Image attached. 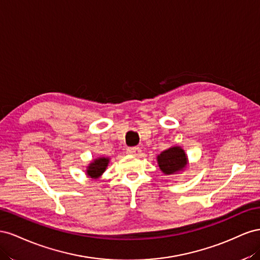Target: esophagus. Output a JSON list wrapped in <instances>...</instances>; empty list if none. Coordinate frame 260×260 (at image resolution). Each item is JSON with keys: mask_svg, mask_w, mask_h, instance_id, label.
<instances>
[{"mask_svg": "<svg viewBox=\"0 0 260 260\" xmlns=\"http://www.w3.org/2000/svg\"><path fill=\"white\" fill-rule=\"evenodd\" d=\"M127 153L132 154V155H139L140 152H142V150H140V148L138 146H135V147H128L127 148Z\"/></svg>", "mask_w": 260, "mask_h": 260, "instance_id": "34e87169", "label": "esophagus"}]
</instances>
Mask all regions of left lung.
<instances>
[{"instance_id": "8db88e82", "label": "left lung", "mask_w": 260, "mask_h": 260, "mask_svg": "<svg viewBox=\"0 0 260 260\" xmlns=\"http://www.w3.org/2000/svg\"><path fill=\"white\" fill-rule=\"evenodd\" d=\"M161 171L167 175H173L184 171L187 167V155L181 147L175 146L162 151L157 157Z\"/></svg>"}]
</instances>
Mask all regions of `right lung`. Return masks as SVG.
I'll return each instance as SVG.
<instances>
[{"label": "right lung", "instance_id": "add662e5", "mask_svg": "<svg viewBox=\"0 0 260 260\" xmlns=\"http://www.w3.org/2000/svg\"><path fill=\"white\" fill-rule=\"evenodd\" d=\"M109 158L106 157H100L94 159L92 162H90V165L87 167L86 170V174L88 176H90L91 179H99V177L102 175V173L106 171V169L109 165Z\"/></svg>", "mask_w": 260, "mask_h": 260}]
</instances>
